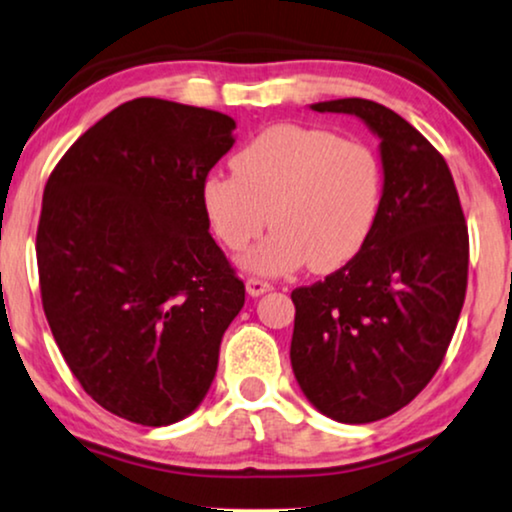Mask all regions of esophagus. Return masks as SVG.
<instances>
[{
  "instance_id": "esophagus-1",
  "label": "esophagus",
  "mask_w": 512,
  "mask_h": 512,
  "mask_svg": "<svg viewBox=\"0 0 512 512\" xmlns=\"http://www.w3.org/2000/svg\"><path fill=\"white\" fill-rule=\"evenodd\" d=\"M272 287L268 282H263V280H256V277H251V280H247V294L251 296V298H258V296H263V294H268Z\"/></svg>"
}]
</instances>
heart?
I'll list each match as a JSON object with an SVG mask.
<instances>
[{
    "mask_svg": "<svg viewBox=\"0 0 512 512\" xmlns=\"http://www.w3.org/2000/svg\"><path fill=\"white\" fill-rule=\"evenodd\" d=\"M232 171L202 183V211L218 242L240 251L251 275L282 277L310 263L315 272L348 265L374 235L386 197L376 150L334 131L272 124L235 152Z\"/></svg>",
    "mask_w": 512,
    "mask_h": 512,
    "instance_id": "1",
    "label": "heart"
}]
</instances>
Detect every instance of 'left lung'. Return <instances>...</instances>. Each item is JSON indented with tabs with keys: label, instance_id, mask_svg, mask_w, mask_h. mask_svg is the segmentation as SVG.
Wrapping results in <instances>:
<instances>
[{
	"label": "left lung",
	"instance_id": "left-lung-1",
	"mask_svg": "<svg viewBox=\"0 0 512 512\" xmlns=\"http://www.w3.org/2000/svg\"><path fill=\"white\" fill-rule=\"evenodd\" d=\"M378 141L386 197L374 235L324 282L294 289L291 369L338 423H371L414 400L440 369L468 284V225L444 157L386 105L338 98Z\"/></svg>",
	"mask_w": 512,
	"mask_h": 512
}]
</instances>
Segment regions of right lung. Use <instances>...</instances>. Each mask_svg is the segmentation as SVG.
Segmentation results:
<instances>
[{"label":"right lung","instance_id":"right-lung-1","mask_svg":"<svg viewBox=\"0 0 512 512\" xmlns=\"http://www.w3.org/2000/svg\"><path fill=\"white\" fill-rule=\"evenodd\" d=\"M235 119L162 98L108 112L44 188V315L82 388L141 426L190 416L218 369L244 282L209 235L202 183Z\"/></svg>","mask_w":512,"mask_h":512}]
</instances>
